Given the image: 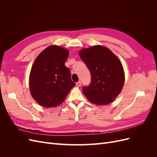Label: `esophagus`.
Wrapping results in <instances>:
<instances>
[{
    "label": "esophagus",
    "mask_w": 157,
    "mask_h": 157,
    "mask_svg": "<svg viewBox=\"0 0 157 157\" xmlns=\"http://www.w3.org/2000/svg\"><path fill=\"white\" fill-rule=\"evenodd\" d=\"M76 85H77V86H78V87L80 86H81V82H80V81L77 82V83H76Z\"/></svg>",
    "instance_id": "1"
}]
</instances>
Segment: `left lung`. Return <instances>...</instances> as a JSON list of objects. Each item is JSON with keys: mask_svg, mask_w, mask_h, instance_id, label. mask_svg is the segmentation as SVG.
<instances>
[{"mask_svg": "<svg viewBox=\"0 0 157 157\" xmlns=\"http://www.w3.org/2000/svg\"><path fill=\"white\" fill-rule=\"evenodd\" d=\"M91 74V82L82 91L90 101L106 105L113 101L122 89L124 72L119 59L107 47L94 46L79 52Z\"/></svg>", "mask_w": 157, "mask_h": 157, "instance_id": "left-lung-1", "label": "left lung"}]
</instances>
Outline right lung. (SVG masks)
Listing matches in <instances>:
<instances>
[{
	"mask_svg": "<svg viewBox=\"0 0 157 157\" xmlns=\"http://www.w3.org/2000/svg\"><path fill=\"white\" fill-rule=\"evenodd\" d=\"M69 50L52 45L37 56L29 75V88L33 99L42 107H56L62 103L75 83L65 62Z\"/></svg>",
	"mask_w": 157,
	"mask_h": 157,
	"instance_id": "add662e5",
	"label": "right lung"
}]
</instances>
